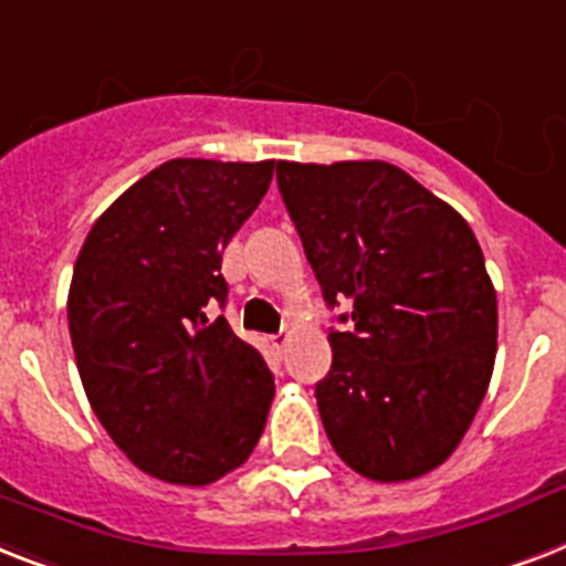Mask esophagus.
<instances>
[{
    "label": "esophagus",
    "instance_id": "obj_1",
    "mask_svg": "<svg viewBox=\"0 0 566 566\" xmlns=\"http://www.w3.org/2000/svg\"><path fill=\"white\" fill-rule=\"evenodd\" d=\"M287 343H291V334H287V331H279V334H273V337H270V346H273L275 352H284V346H287Z\"/></svg>",
    "mask_w": 566,
    "mask_h": 566
}]
</instances>
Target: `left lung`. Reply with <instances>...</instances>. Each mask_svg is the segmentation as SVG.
Wrapping results in <instances>:
<instances>
[{"label": "left lung", "mask_w": 566, "mask_h": 566, "mask_svg": "<svg viewBox=\"0 0 566 566\" xmlns=\"http://www.w3.org/2000/svg\"><path fill=\"white\" fill-rule=\"evenodd\" d=\"M334 311L314 395L337 457L401 482L442 465L480 410L497 355V293L459 211L389 163L275 165Z\"/></svg>", "instance_id": "obj_1"}]
</instances>
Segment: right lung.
I'll return each mask as SVG.
<instances>
[{
  "instance_id": "1",
  "label": "right lung",
  "mask_w": 566,
  "mask_h": 566,
  "mask_svg": "<svg viewBox=\"0 0 566 566\" xmlns=\"http://www.w3.org/2000/svg\"><path fill=\"white\" fill-rule=\"evenodd\" d=\"M275 163L171 159L109 206L75 261L69 334L92 410L133 465L209 485L247 462L275 384L235 337L220 259Z\"/></svg>"
}]
</instances>
